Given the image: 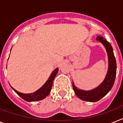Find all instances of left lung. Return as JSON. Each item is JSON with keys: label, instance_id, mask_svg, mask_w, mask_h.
Wrapping results in <instances>:
<instances>
[{"label": "left lung", "instance_id": "obj_1", "mask_svg": "<svg viewBox=\"0 0 123 123\" xmlns=\"http://www.w3.org/2000/svg\"><path fill=\"white\" fill-rule=\"evenodd\" d=\"M96 40L101 42L104 45L107 50L109 58V68L105 80L98 87L91 91L79 89L74 85V83L72 84L73 89L76 95L80 99L90 102H96L98 101L111 91L114 85L116 75V61L111 44L102 36H97Z\"/></svg>", "mask_w": 123, "mask_h": 123}]
</instances>
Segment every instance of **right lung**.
<instances>
[{"label": "right lung", "instance_id": "obj_1", "mask_svg": "<svg viewBox=\"0 0 123 123\" xmlns=\"http://www.w3.org/2000/svg\"><path fill=\"white\" fill-rule=\"evenodd\" d=\"M59 69L58 68H56L53 72L52 73L51 75L48 79V80L45 82V84L39 88V89L35 91L33 93L31 94H24L20 92L17 91L15 90L14 88L11 87L12 89L14 90V91L16 92V93L18 96H20V97L22 98V99L25 100L27 101H39L41 99H43L44 98L50 94L51 91V89H52V84H53V81H54L55 77Z\"/></svg>", "mask_w": 123, "mask_h": 123}]
</instances>
